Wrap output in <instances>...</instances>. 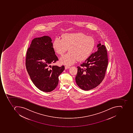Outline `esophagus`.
I'll use <instances>...</instances> for the list:
<instances>
[{"mask_svg": "<svg viewBox=\"0 0 133 133\" xmlns=\"http://www.w3.org/2000/svg\"><path fill=\"white\" fill-rule=\"evenodd\" d=\"M70 68V66H68V65H65V70H67V69H68V68Z\"/></svg>", "mask_w": 133, "mask_h": 133, "instance_id": "esophagus-1", "label": "esophagus"}]
</instances>
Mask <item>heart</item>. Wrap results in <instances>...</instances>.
I'll return each instance as SVG.
<instances>
[{
	"mask_svg": "<svg viewBox=\"0 0 133 133\" xmlns=\"http://www.w3.org/2000/svg\"><path fill=\"white\" fill-rule=\"evenodd\" d=\"M95 43L93 38L87 36L81 32L65 33L54 40L53 49L59 55L62 56L67 51L69 52L60 58L62 64L70 65L78 59L85 60L92 52Z\"/></svg>",
	"mask_w": 133,
	"mask_h": 133,
	"instance_id": "1",
	"label": "heart"
}]
</instances>
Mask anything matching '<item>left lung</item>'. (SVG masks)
I'll return each mask as SVG.
<instances>
[{
	"instance_id": "left-lung-1",
	"label": "left lung",
	"mask_w": 133,
	"mask_h": 133,
	"mask_svg": "<svg viewBox=\"0 0 133 133\" xmlns=\"http://www.w3.org/2000/svg\"><path fill=\"white\" fill-rule=\"evenodd\" d=\"M97 47L98 50L77 67L76 82L84 90L95 88L105 78L108 63L107 50L105 46L101 43H98Z\"/></svg>"
}]
</instances>
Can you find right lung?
<instances>
[{
    "instance_id": "1",
    "label": "right lung",
    "mask_w": 133,
    "mask_h": 133,
    "mask_svg": "<svg viewBox=\"0 0 133 133\" xmlns=\"http://www.w3.org/2000/svg\"><path fill=\"white\" fill-rule=\"evenodd\" d=\"M53 49L50 37L44 36L33 39L27 51L25 66L32 83L39 90L49 92L55 90L58 76L65 67L51 65L58 58Z\"/></svg>"
}]
</instances>
